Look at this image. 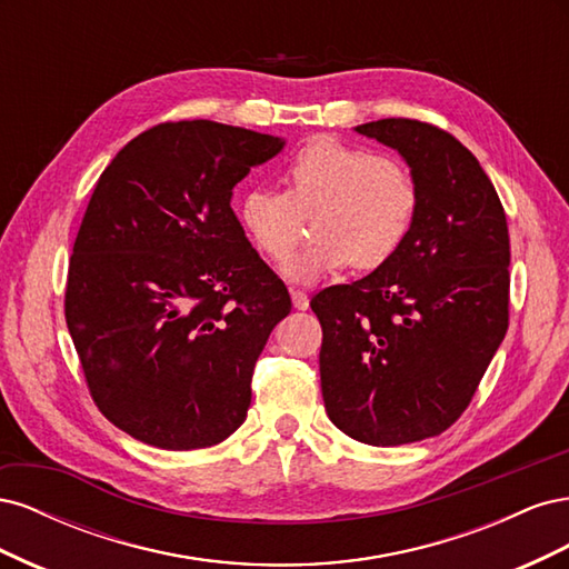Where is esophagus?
<instances>
[{
    "label": "esophagus",
    "mask_w": 569,
    "mask_h": 569,
    "mask_svg": "<svg viewBox=\"0 0 569 569\" xmlns=\"http://www.w3.org/2000/svg\"><path fill=\"white\" fill-rule=\"evenodd\" d=\"M291 303H295L297 311H306V308H308V297H306V291H301V289H291Z\"/></svg>",
    "instance_id": "1"
}]
</instances>
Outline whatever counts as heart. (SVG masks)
I'll list each match as a JSON object with an SVG mask.
<instances>
[{
	"instance_id": "obj_1",
	"label": "heart",
	"mask_w": 569,
	"mask_h": 569,
	"mask_svg": "<svg viewBox=\"0 0 569 569\" xmlns=\"http://www.w3.org/2000/svg\"><path fill=\"white\" fill-rule=\"evenodd\" d=\"M284 192L249 187L237 218L253 249L284 263L299 242L301 218L311 216L313 244L284 272L316 282L353 263L375 270L403 247L420 209V187L410 170L391 157L335 137L306 142L282 168Z\"/></svg>"
}]
</instances>
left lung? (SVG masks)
<instances>
[{"instance_id": "1", "label": "left lung", "mask_w": 569, "mask_h": 569, "mask_svg": "<svg viewBox=\"0 0 569 569\" xmlns=\"http://www.w3.org/2000/svg\"><path fill=\"white\" fill-rule=\"evenodd\" d=\"M356 132L401 153L420 209L385 266L313 297L320 387L343 435L401 446L449 429L501 347L510 237L491 180L451 132L410 118L372 120Z\"/></svg>"}]
</instances>
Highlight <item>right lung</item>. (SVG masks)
<instances>
[{
    "mask_svg": "<svg viewBox=\"0 0 569 569\" xmlns=\"http://www.w3.org/2000/svg\"><path fill=\"white\" fill-rule=\"evenodd\" d=\"M282 147L178 120L137 134L99 176L68 266L66 325L97 408L137 441L209 449L247 418L256 360L291 299L230 199Z\"/></svg>",
    "mask_w": 569,
    "mask_h": 569,
    "instance_id": "obj_1",
    "label": "right lung"
}]
</instances>
